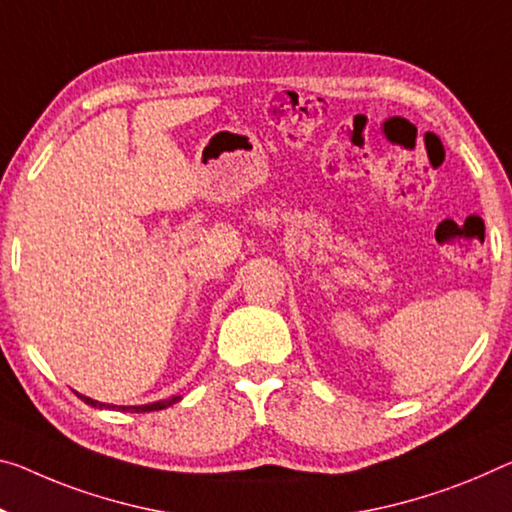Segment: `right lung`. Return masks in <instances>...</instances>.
<instances>
[{
    "mask_svg": "<svg viewBox=\"0 0 512 512\" xmlns=\"http://www.w3.org/2000/svg\"><path fill=\"white\" fill-rule=\"evenodd\" d=\"M86 405L91 407H98V410H123V412H155V410H167L174 403H178L183 396H171V398H164V400H157V403H148V405H107V403H100V400H93L89 396H82Z\"/></svg>",
    "mask_w": 512,
    "mask_h": 512,
    "instance_id": "right-lung-1",
    "label": "right lung"
}]
</instances>
